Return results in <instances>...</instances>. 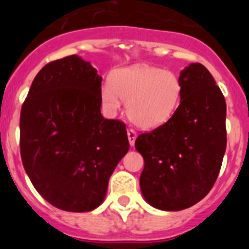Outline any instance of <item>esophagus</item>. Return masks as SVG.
Segmentation results:
<instances>
[{
	"label": "esophagus",
	"mask_w": 249,
	"mask_h": 249,
	"mask_svg": "<svg viewBox=\"0 0 249 249\" xmlns=\"http://www.w3.org/2000/svg\"><path fill=\"white\" fill-rule=\"evenodd\" d=\"M127 137H129V142L130 144L134 145L135 144V140H136L137 134L134 129H127Z\"/></svg>",
	"instance_id": "1"
}]
</instances>
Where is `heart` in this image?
<instances>
[{"label": "heart", "instance_id": "obj_1", "mask_svg": "<svg viewBox=\"0 0 249 249\" xmlns=\"http://www.w3.org/2000/svg\"><path fill=\"white\" fill-rule=\"evenodd\" d=\"M182 97V83L175 72L135 65L120 69L104 83L101 100L114 113L127 100V115L142 129H155L172 117Z\"/></svg>", "mask_w": 249, "mask_h": 249}]
</instances>
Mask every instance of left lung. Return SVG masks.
<instances>
[{
  "label": "left lung",
  "mask_w": 249,
  "mask_h": 249,
  "mask_svg": "<svg viewBox=\"0 0 249 249\" xmlns=\"http://www.w3.org/2000/svg\"><path fill=\"white\" fill-rule=\"evenodd\" d=\"M179 79L182 97L172 117L135 142L144 160L141 192L162 211L202 200L217 180L227 148V104L212 74L201 64H190Z\"/></svg>",
  "instance_id": "1"
}]
</instances>
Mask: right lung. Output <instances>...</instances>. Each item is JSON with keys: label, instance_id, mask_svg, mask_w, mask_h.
I'll use <instances>...</instances> for the list:
<instances>
[{"label": "right lung", "instance_id": "right-lung-1", "mask_svg": "<svg viewBox=\"0 0 249 249\" xmlns=\"http://www.w3.org/2000/svg\"><path fill=\"white\" fill-rule=\"evenodd\" d=\"M101 82L89 62L71 55L47 64L22 104V165L41 196L60 210L101 205L129 150L124 123L102 117Z\"/></svg>", "mask_w": 249, "mask_h": 249}]
</instances>
